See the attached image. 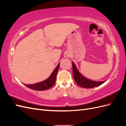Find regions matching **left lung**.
<instances>
[{
	"mask_svg": "<svg viewBox=\"0 0 126 126\" xmlns=\"http://www.w3.org/2000/svg\"><path fill=\"white\" fill-rule=\"evenodd\" d=\"M72 64L74 80L76 83L79 86L85 88H92L101 85L102 83L106 81H95L85 78L80 73L76 64L72 62Z\"/></svg>",
	"mask_w": 126,
	"mask_h": 126,
	"instance_id": "left-lung-1",
	"label": "left lung"
}]
</instances>
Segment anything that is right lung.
Returning <instances> with one entry per match:
<instances>
[{"label": "right lung", "mask_w": 126, "mask_h": 126, "mask_svg": "<svg viewBox=\"0 0 126 126\" xmlns=\"http://www.w3.org/2000/svg\"><path fill=\"white\" fill-rule=\"evenodd\" d=\"M59 63L57 65L55 70L53 71L51 75L49 76V78L45 80L41 81L40 82H38L35 84L32 85H25L26 87H27L29 88L35 90H45L50 88L51 87L54 86L56 81V76L58 72L59 68Z\"/></svg>", "instance_id": "obj_1"}]
</instances>
